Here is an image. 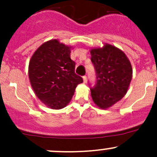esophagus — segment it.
Wrapping results in <instances>:
<instances>
[{"label":"esophagus","mask_w":157,"mask_h":157,"mask_svg":"<svg viewBox=\"0 0 157 157\" xmlns=\"http://www.w3.org/2000/svg\"><path fill=\"white\" fill-rule=\"evenodd\" d=\"M83 82H84V83H86V81H87V77H86V75L83 76Z\"/></svg>","instance_id":"34e87169"}]
</instances>
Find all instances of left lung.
I'll use <instances>...</instances> for the list:
<instances>
[{
	"mask_svg": "<svg viewBox=\"0 0 157 157\" xmlns=\"http://www.w3.org/2000/svg\"><path fill=\"white\" fill-rule=\"evenodd\" d=\"M91 61L96 72V83L90 87L93 100L101 109H107L122 99L132 78L129 60L120 49L106 45L92 49Z\"/></svg>",
	"mask_w": 157,
	"mask_h": 157,
	"instance_id": "1",
	"label": "left lung"
}]
</instances>
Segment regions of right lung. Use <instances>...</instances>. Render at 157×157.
Segmentation results:
<instances>
[{
    "instance_id": "1",
    "label": "right lung",
    "mask_w": 157,
    "mask_h": 157,
    "mask_svg": "<svg viewBox=\"0 0 157 157\" xmlns=\"http://www.w3.org/2000/svg\"><path fill=\"white\" fill-rule=\"evenodd\" d=\"M70 47L56 39L42 44L29 61V77L36 96L53 109L65 107L83 78L75 74Z\"/></svg>"
}]
</instances>
